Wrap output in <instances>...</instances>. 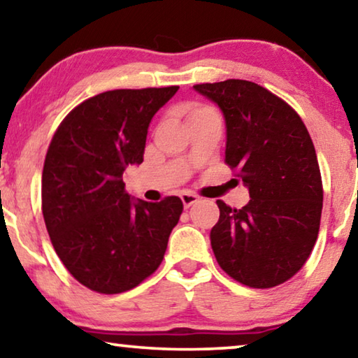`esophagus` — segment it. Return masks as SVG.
Listing matches in <instances>:
<instances>
[{"instance_id": "obj_1", "label": "esophagus", "mask_w": 358, "mask_h": 358, "mask_svg": "<svg viewBox=\"0 0 358 358\" xmlns=\"http://www.w3.org/2000/svg\"><path fill=\"white\" fill-rule=\"evenodd\" d=\"M181 202H183L185 208H188L192 206V203L199 202V196L192 194V192H183V194H181Z\"/></svg>"}]
</instances>
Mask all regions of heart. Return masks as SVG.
I'll list each match as a JSON object with an SVG mask.
<instances>
[{"label":"heart","instance_id":"heart-1","mask_svg":"<svg viewBox=\"0 0 358 358\" xmlns=\"http://www.w3.org/2000/svg\"><path fill=\"white\" fill-rule=\"evenodd\" d=\"M202 111H208V110H207V108H194V110L191 111V115H196V113H202Z\"/></svg>","mask_w":358,"mask_h":358}]
</instances>
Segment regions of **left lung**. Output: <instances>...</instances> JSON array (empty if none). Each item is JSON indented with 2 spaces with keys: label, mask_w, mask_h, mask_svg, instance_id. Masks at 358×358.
Listing matches in <instances>:
<instances>
[{
  "label": "left lung",
  "mask_w": 358,
  "mask_h": 358,
  "mask_svg": "<svg viewBox=\"0 0 358 358\" xmlns=\"http://www.w3.org/2000/svg\"><path fill=\"white\" fill-rule=\"evenodd\" d=\"M192 87L223 113L224 161L250 194L242 208L217 201L215 258L243 285H280L308 261L320 228L322 178L308 129L290 105L252 81Z\"/></svg>",
  "instance_id": "left-lung-1"
}]
</instances>
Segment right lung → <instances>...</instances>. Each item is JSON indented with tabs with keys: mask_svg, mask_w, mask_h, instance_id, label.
<instances>
[{
	"mask_svg": "<svg viewBox=\"0 0 358 358\" xmlns=\"http://www.w3.org/2000/svg\"><path fill=\"white\" fill-rule=\"evenodd\" d=\"M178 86L108 90L83 101L50 141L43 217L57 255L90 290L115 294L155 272L183 212L180 197L134 199L122 173L143 162L152 116Z\"/></svg>",
	"mask_w": 358,
	"mask_h": 358,
	"instance_id": "obj_1",
	"label": "right lung"
}]
</instances>
